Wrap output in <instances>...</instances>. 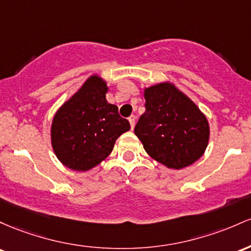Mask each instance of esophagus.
<instances>
[{
  "label": "esophagus",
  "mask_w": 251,
  "mask_h": 251,
  "mask_svg": "<svg viewBox=\"0 0 251 251\" xmlns=\"http://www.w3.org/2000/svg\"><path fill=\"white\" fill-rule=\"evenodd\" d=\"M128 120H129V123H130V126H131V129H134V126H135V120H136V117H135L134 115H131V116L129 117Z\"/></svg>",
  "instance_id": "obj_1"
}]
</instances>
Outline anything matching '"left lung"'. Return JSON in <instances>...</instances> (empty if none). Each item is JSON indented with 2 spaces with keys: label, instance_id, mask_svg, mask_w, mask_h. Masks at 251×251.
<instances>
[{
  "label": "left lung",
  "instance_id": "left-lung-1",
  "mask_svg": "<svg viewBox=\"0 0 251 251\" xmlns=\"http://www.w3.org/2000/svg\"><path fill=\"white\" fill-rule=\"evenodd\" d=\"M146 111L135 134L157 162L180 170L204 154L209 142V123L190 98L168 83L146 89Z\"/></svg>",
  "mask_w": 251,
  "mask_h": 251
}]
</instances>
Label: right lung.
Wrapping results in <instances>:
<instances>
[{"label": "right lung", "mask_w": 251, "mask_h": 251, "mask_svg": "<svg viewBox=\"0 0 251 251\" xmlns=\"http://www.w3.org/2000/svg\"><path fill=\"white\" fill-rule=\"evenodd\" d=\"M106 91L105 81L92 75L53 118V149L71 170L94 168L111 153L117 137L130 129L117 106L105 100Z\"/></svg>", "instance_id": "1"}]
</instances>
